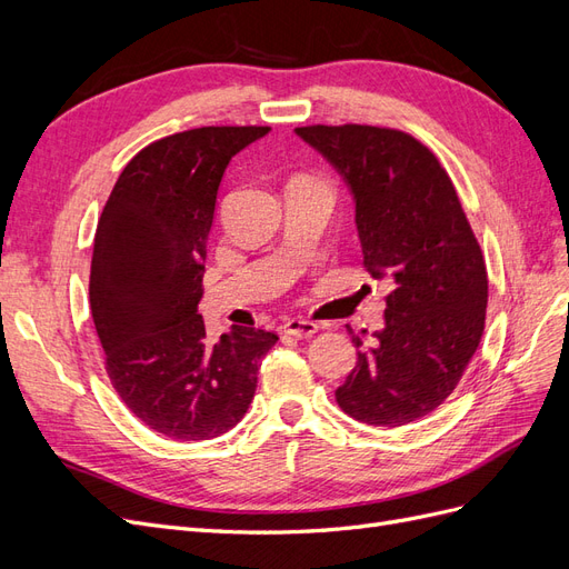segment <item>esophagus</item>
<instances>
[{"label": "esophagus", "mask_w": 569, "mask_h": 569, "mask_svg": "<svg viewBox=\"0 0 569 569\" xmlns=\"http://www.w3.org/2000/svg\"><path fill=\"white\" fill-rule=\"evenodd\" d=\"M282 330H284L287 335H291V337H297V339H308V337H313V335L318 332V325H316L313 320L289 318V320L282 325Z\"/></svg>", "instance_id": "34e87169"}]
</instances>
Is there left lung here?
Here are the masks:
<instances>
[{
    "label": "left lung",
    "instance_id": "obj_1",
    "mask_svg": "<svg viewBox=\"0 0 569 569\" xmlns=\"http://www.w3.org/2000/svg\"><path fill=\"white\" fill-rule=\"evenodd\" d=\"M297 134L349 184L363 263L391 282L382 330L351 332L358 363L337 403L375 427L425 418L453 393L485 332L487 266L456 187L401 130L349 123Z\"/></svg>",
    "mask_w": 569,
    "mask_h": 569
}]
</instances>
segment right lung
I'll list each match as a JSON object with an SVG mask.
<instances>
[{"label": "right lung", "instance_id": "1", "mask_svg": "<svg viewBox=\"0 0 569 569\" xmlns=\"http://www.w3.org/2000/svg\"><path fill=\"white\" fill-rule=\"evenodd\" d=\"M268 130L211 126L151 142L99 218L90 306L109 380L134 418L170 439H213L242 420L278 341L234 325L211 343L197 313L222 173Z\"/></svg>", "mask_w": 569, "mask_h": 569}]
</instances>
